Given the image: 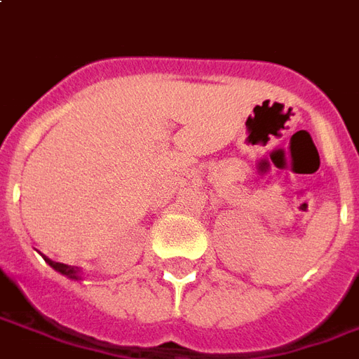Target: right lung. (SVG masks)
<instances>
[{
  "label": "right lung",
  "mask_w": 359,
  "mask_h": 359,
  "mask_svg": "<svg viewBox=\"0 0 359 359\" xmlns=\"http://www.w3.org/2000/svg\"><path fill=\"white\" fill-rule=\"evenodd\" d=\"M45 261L49 262V266H53L57 272H60L62 276H68V278H74V280H78V268L68 266V264H62V262H53L51 259H47L45 257Z\"/></svg>",
  "instance_id": "right-lung-1"
}]
</instances>
